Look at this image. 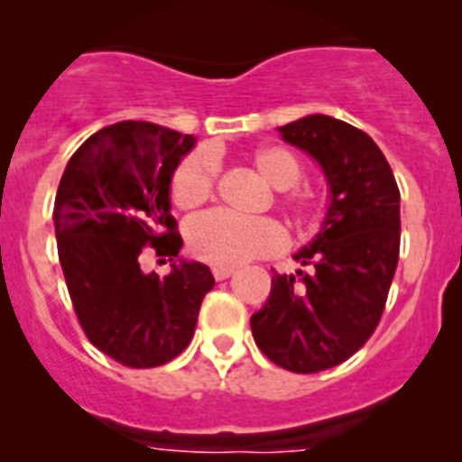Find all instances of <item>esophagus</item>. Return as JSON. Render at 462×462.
I'll return each mask as SVG.
<instances>
[{"label": "esophagus", "instance_id": "esophagus-1", "mask_svg": "<svg viewBox=\"0 0 462 462\" xmlns=\"http://www.w3.org/2000/svg\"><path fill=\"white\" fill-rule=\"evenodd\" d=\"M212 275H215V280H217V282L228 280V277L234 275V268H228V266H215V268H212Z\"/></svg>", "mask_w": 462, "mask_h": 462}]
</instances>
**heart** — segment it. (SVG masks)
Returning <instances> with one entry per match:
<instances>
[{"instance_id":"1","label":"heart","mask_w":462,"mask_h":462,"mask_svg":"<svg viewBox=\"0 0 462 462\" xmlns=\"http://www.w3.org/2000/svg\"><path fill=\"white\" fill-rule=\"evenodd\" d=\"M252 171L263 185L277 189V206L298 234H314L326 219L328 196L303 180L305 164L284 145H261L247 154ZM217 185V162L208 150H196L180 162L171 180V199L182 210L208 201ZM189 254L210 266H238L254 256H266L284 243L280 224L273 219H238L224 212H206L185 228Z\"/></svg>"}]
</instances>
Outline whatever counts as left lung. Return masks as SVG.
Masks as SVG:
<instances>
[{
    "label": "left lung",
    "mask_w": 462,
    "mask_h": 462,
    "mask_svg": "<svg viewBox=\"0 0 462 462\" xmlns=\"http://www.w3.org/2000/svg\"><path fill=\"white\" fill-rule=\"evenodd\" d=\"M280 134L319 162L330 208L317 238L296 254L310 273H275L250 324L275 365L312 374L354 356L382 319L400 256V189L377 143L356 126L308 116Z\"/></svg>",
    "instance_id": "8db88e82"
}]
</instances>
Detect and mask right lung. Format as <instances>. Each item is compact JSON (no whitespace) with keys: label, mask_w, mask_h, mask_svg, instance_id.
<instances>
[{"label":"right lung","mask_w":462,"mask_h":462,"mask_svg":"<svg viewBox=\"0 0 462 462\" xmlns=\"http://www.w3.org/2000/svg\"><path fill=\"white\" fill-rule=\"evenodd\" d=\"M194 136L150 122L99 129L69 159L55 196L57 254L80 328L126 368L173 361L194 337L206 293L203 263L145 275V254L173 261L182 247L171 215V175Z\"/></svg>","instance_id":"add662e5"}]
</instances>
